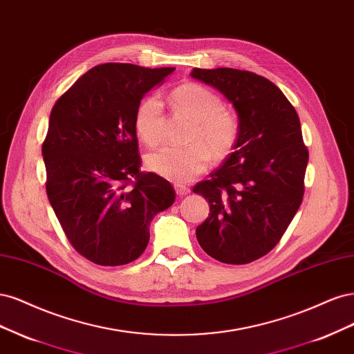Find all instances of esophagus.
I'll return each mask as SVG.
<instances>
[{
    "instance_id": "34e87169",
    "label": "esophagus",
    "mask_w": 354,
    "mask_h": 354,
    "mask_svg": "<svg viewBox=\"0 0 354 354\" xmlns=\"http://www.w3.org/2000/svg\"><path fill=\"white\" fill-rule=\"evenodd\" d=\"M175 191L178 196H187V194H189V188L182 184H175Z\"/></svg>"
}]
</instances>
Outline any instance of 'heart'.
I'll list each match as a JSON object with an SVG mask.
<instances>
[{
	"label": "heart",
	"instance_id": "1",
	"mask_svg": "<svg viewBox=\"0 0 354 354\" xmlns=\"http://www.w3.org/2000/svg\"><path fill=\"white\" fill-rule=\"evenodd\" d=\"M170 102L179 115L194 122L189 147H163L145 157V165L165 179L185 184L196 179L216 158H225L238 140L239 123L235 113L222 106L221 98L198 84H184L170 93ZM163 106L156 95L147 97L136 111L135 129L141 141L150 147L163 138Z\"/></svg>",
	"mask_w": 354,
	"mask_h": 354
}]
</instances>
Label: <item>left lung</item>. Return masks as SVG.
<instances>
[{
    "instance_id": "1",
    "label": "left lung",
    "mask_w": 354,
    "mask_h": 354,
    "mask_svg": "<svg viewBox=\"0 0 354 354\" xmlns=\"http://www.w3.org/2000/svg\"><path fill=\"white\" fill-rule=\"evenodd\" d=\"M191 77L223 94L239 123L234 153L192 189L210 206L198 244L222 263L245 265L279 243L301 204L309 151L300 119L263 76L219 67L192 69Z\"/></svg>"
}]
</instances>
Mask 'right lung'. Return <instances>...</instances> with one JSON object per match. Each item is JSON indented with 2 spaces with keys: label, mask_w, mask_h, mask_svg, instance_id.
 Segmentation results:
<instances>
[{
  "label": "right lung",
  "mask_w": 354,
  "mask_h": 354,
  "mask_svg": "<svg viewBox=\"0 0 354 354\" xmlns=\"http://www.w3.org/2000/svg\"><path fill=\"white\" fill-rule=\"evenodd\" d=\"M175 67L98 64L54 104L42 144L47 196L79 254L101 266L138 259L150 223L170 207V182L141 172L135 118L142 97Z\"/></svg>",
  "instance_id": "add662e5"
}]
</instances>
